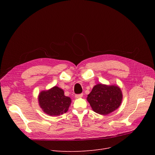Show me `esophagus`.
<instances>
[{"instance_id":"obj_1","label":"esophagus","mask_w":155,"mask_h":155,"mask_svg":"<svg viewBox=\"0 0 155 155\" xmlns=\"http://www.w3.org/2000/svg\"><path fill=\"white\" fill-rule=\"evenodd\" d=\"M83 94H77L75 95V98L78 99V98H81V97H82Z\"/></svg>"}]
</instances>
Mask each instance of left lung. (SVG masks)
I'll use <instances>...</instances> for the list:
<instances>
[{"mask_svg":"<svg viewBox=\"0 0 155 155\" xmlns=\"http://www.w3.org/2000/svg\"><path fill=\"white\" fill-rule=\"evenodd\" d=\"M87 99L94 112L107 115L119 108L123 100V94L117 85L99 84L93 87Z\"/></svg>","mask_w":155,"mask_h":155,"instance_id":"left-lung-1","label":"left lung"}]
</instances>
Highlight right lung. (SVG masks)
I'll use <instances>...</instances> for the list:
<instances>
[{
    "label": "right lung",
    "instance_id": "1",
    "mask_svg": "<svg viewBox=\"0 0 155 155\" xmlns=\"http://www.w3.org/2000/svg\"><path fill=\"white\" fill-rule=\"evenodd\" d=\"M38 102L44 112L55 116L67 112L71 100L69 97L64 95L63 89L54 86L50 90L41 92L38 96Z\"/></svg>",
    "mask_w": 155,
    "mask_h": 155
}]
</instances>
